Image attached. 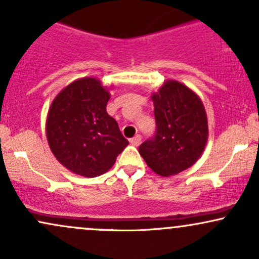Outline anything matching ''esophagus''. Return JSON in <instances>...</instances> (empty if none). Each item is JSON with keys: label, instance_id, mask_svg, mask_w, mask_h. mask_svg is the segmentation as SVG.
I'll use <instances>...</instances> for the list:
<instances>
[{"label": "esophagus", "instance_id": "1", "mask_svg": "<svg viewBox=\"0 0 259 259\" xmlns=\"http://www.w3.org/2000/svg\"><path fill=\"white\" fill-rule=\"evenodd\" d=\"M130 144H132L133 146H139V145L141 144V136L140 135L134 136L133 139H130Z\"/></svg>", "mask_w": 259, "mask_h": 259}]
</instances>
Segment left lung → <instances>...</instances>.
Wrapping results in <instances>:
<instances>
[{
  "instance_id": "obj_1",
  "label": "left lung",
  "mask_w": 259,
  "mask_h": 259,
  "mask_svg": "<svg viewBox=\"0 0 259 259\" xmlns=\"http://www.w3.org/2000/svg\"><path fill=\"white\" fill-rule=\"evenodd\" d=\"M156 132L139 152L154 173H180L200 158L208 138L204 107L197 95L180 82H164L153 95Z\"/></svg>"
}]
</instances>
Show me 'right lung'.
<instances>
[{
    "label": "right lung",
    "instance_id": "right-lung-1",
    "mask_svg": "<svg viewBox=\"0 0 259 259\" xmlns=\"http://www.w3.org/2000/svg\"><path fill=\"white\" fill-rule=\"evenodd\" d=\"M109 92L99 80L79 79L58 94L47 115L52 153L65 168L94 178L112 168L129 142L106 111Z\"/></svg>",
    "mask_w": 259,
    "mask_h": 259
}]
</instances>
